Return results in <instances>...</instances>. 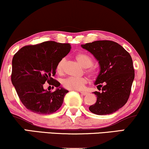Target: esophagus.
I'll return each mask as SVG.
<instances>
[{"label":"esophagus","instance_id":"34e87169","mask_svg":"<svg viewBox=\"0 0 149 149\" xmlns=\"http://www.w3.org/2000/svg\"><path fill=\"white\" fill-rule=\"evenodd\" d=\"M80 94L82 95H83V96H86V95L88 94V93L86 92H80Z\"/></svg>","mask_w":149,"mask_h":149}]
</instances>
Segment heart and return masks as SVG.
<instances>
[{
    "label": "heart",
    "mask_w": 149,
    "mask_h": 149,
    "mask_svg": "<svg viewBox=\"0 0 149 149\" xmlns=\"http://www.w3.org/2000/svg\"><path fill=\"white\" fill-rule=\"evenodd\" d=\"M75 57L82 67L86 68V71L92 77H96L99 73V70L96 66L92 65V58L85 53H78ZM65 59L62 58L59 61L56 66V72L59 75H62L64 71ZM87 82V79L85 77H69L63 80L62 85L65 89L70 90H80Z\"/></svg>",
    "instance_id": "obj_1"
}]
</instances>
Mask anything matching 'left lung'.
Segmentation results:
<instances>
[{"label": "left lung", "mask_w": 149, "mask_h": 149, "mask_svg": "<svg viewBox=\"0 0 149 149\" xmlns=\"http://www.w3.org/2000/svg\"><path fill=\"white\" fill-rule=\"evenodd\" d=\"M81 46L94 55L101 69L95 85L102 92H94L97 101L89 110L98 115L114 113L127 103L130 96L135 78L132 57L113 41H96Z\"/></svg>", "instance_id": "1"}]
</instances>
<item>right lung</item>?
I'll list each match as a JSON object with an SVG mask.
<instances>
[{"label":"right lung","instance_id":"add662e5","mask_svg":"<svg viewBox=\"0 0 149 149\" xmlns=\"http://www.w3.org/2000/svg\"><path fill=\"white\" fill-rule=\"evenodd\" d=\"M71 48L69 44L48 41L23 46L14 54L11 80L21 103L28 110L48 114L62 106L69 91L60 87V83L53 77L57 64ZM45 82L57 89L55 92L44 90Z\"/></svg>","mask_w":149,"mask_h":149}]
</instances>
